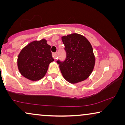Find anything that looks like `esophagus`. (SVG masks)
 I'll use <instances>...</instances> for the list:
<instances>
[{"instance_id":"esophagus-1","label":"esophagus","mask_w":125,"mask_h":125,"mask_svg":"<svg viewBox=\"0 0 125 125\" xmlns=\"http://www.w3.org/2000/svg\"><path fill=\"white\" fill-rule=\"evenodd\" d=\"M52 56H53V57L54 58V59H56L57 58V53H53L52 54Z\"/></svg>"}]
</instances>
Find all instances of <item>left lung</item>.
<instances>
[{
  "mask_svg": "<svg viewBox=\"0 0 125 125\" xmlns=\"http://www.w3.org/2000/svg\"><path fill=\"white\" fill-rule=\"evenodd\" d=\"M65 45L66 57L64 62L57 61L63 77L71 83H76L88 78L93 71L95 56L88 39L78 33L61 37Z\"/></svg>",
  "mask_w": 125,
  "mask_h": 125,
  "instance_id": "obj_1",
  "label": "left lung"
}]
</instances>
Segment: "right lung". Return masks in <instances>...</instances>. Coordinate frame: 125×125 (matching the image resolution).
Returning <instances> with one entry per match:
<instances>
[{
    "instance_id": "add662e5",
    "label": "right lung",
    "mask_w": 125,
    "mask_h": 125,
    "mask_svg": "<svg viewBox=\"0 0 125 125\" xmlns=\"http://www.w3.org/2000/svg\"><path fill=\"white\" fill-rule=\"evenodd\" d=\"M45 39L33 41L24 47L18 57V67L23 77L38 81L45 76L49 65L54 61L51 46Z\"/></svg>"
}]
</instances>
